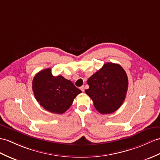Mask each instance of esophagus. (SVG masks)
Masks as SVG:
<instances>
[{
  "label": "esophagus",
  "instance_id": "obj_1",
  "mask_svg": "<svg viewBox=\"0 0 160 160\" xmlns=\"http://www.w3.org/2000/svg\"><path fill=\"white\" fill-rule=\"evenodd\" d=\"M80 89H81V90L82 91V92H84V90H85V88H84L83 85V86H81V87L80 88Z\"/></svg>",
  "mask_w": 160,
  "mask_h": 160
}]
</instances>
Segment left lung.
<instances>
[{"label":"left lung","mask_w":160,"mask_h":160,"mask_svg":"<svg viewBox=\"0 0 160 160\" xmlns=\"http://www.w3.org/2000/svg\"><path fill=\"white\" fill-rule=\"evenodd\" d=\"M90 97L96 109L101 114H110L122 106L126 98L128 79L126 71L118 64L108 62L89 78Z\"/></svg>","instance_id":"obj_1"}]
</instances>
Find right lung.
Masks as SVG:
<instances>
[{"mask_svg": "<svg viewBox=\"0 0 160 160\" xmlns=\"http://www.w3.org/2000/svg\"><path fill=\"white\" fill-rule=\"evenodd\" d=\"M32 90L37 102L45 110L62 114L71 106L81 92L72 81L61 75L54 77L51 68L38 72L32 81Z\"/></svg>", "mask_w": 160, "mask_h": 160, "instance_id": "obj_1", "label": "right lung"}]
</instances>
